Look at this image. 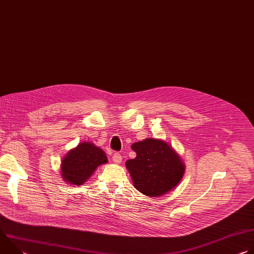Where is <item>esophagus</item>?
<instances>
[{
	"label": "esophagus",
	"instance_id": "obj_1",
	"mask_svg": "<svg viewBox=\"0 0 254 254\" xmlns=\"http://www.w3.org/2000/svg\"><path fill=\"white\" fill-rule=\"evenodd\" d=\"M122 160H123L122 154H120V153H115V154L113 155V161H114L116 164H120V163L122 162Z\"/></svg>",
	"mask_w": 254,
	"mask_h": 254
}]
</instances>
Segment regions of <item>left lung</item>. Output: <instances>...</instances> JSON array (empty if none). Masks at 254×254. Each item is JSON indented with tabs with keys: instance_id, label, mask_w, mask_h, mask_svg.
<instances>
[{
	"instance_id": "8db88e82",
	"label": "left lung",
	"mask_w": 254,
	"mask_h": 254,
	"mask_svg": "<svg viewBox=\"0 0 254 254\" xmlns=\"http://www.w3.org/2000/svg\"><path fill=\"white\" fill-rule=\"evenodd\" d=\"M134 159L126 165L134 187L142 194L158 197L171 191L182 179L184 164L168 143L156 138L134 142Z\"/></svg>"
}]
</instances>
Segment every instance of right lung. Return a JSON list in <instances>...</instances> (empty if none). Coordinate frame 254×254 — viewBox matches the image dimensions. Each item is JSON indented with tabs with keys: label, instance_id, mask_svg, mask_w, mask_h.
<instances>
[{
	"label": "right lung",
	"instance_id": "obj_1",
	"mask_svg": "<svg viewBox=\"0 0 254 254\" xmlns=\"http://www.w3.org/2000/svg\"><path fill=\"white\" fill-rule=\"evenodd\" d=\"M106 162L107 158L101 149L85 141L66 155L62 162L61 174L68 183L78 186L85 182L99 165Z\"/></svg>",
	"mask_w": 254,
	"mask_h": 254
}]
</instances>
